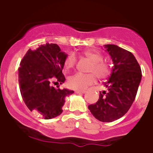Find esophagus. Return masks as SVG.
Wrapping results in <instances>:
<instances>
[{"mask_svg": "<svg viewBox=\"0 0 153 153\" xmlns=\"http://www.w3.org/2000/svg\"><path fill=\"white\" fill-rule=\"evenodd\" d=\"M86 91L85 90H76L75 91V93H78V94H84L85 93Z\"/></svg>", "mask_w": 153, "mask_h": 153, "instance_id": "34e87169", "label": "esophagus"}]
</instances>
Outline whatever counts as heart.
Masks as SVG:
<instances>
[{"label": "heart", "instance_id": "obj_1", "mask_svg": "<svg viewBox=\"0 0 153 153\" xmlns=\"http://www.w3.org/2000/svg\"><path fill=\"white\" fill-rule=\"evenodd\" d=\"M83 55L90 61L91 65L89 72L91 73H76L68 78L67 84L70 89L76 90H83L92 85L98 79H104L111 73V65L109 62L103 61V55L95 50L87 49L83 52ZM76 57L73 53L69 54L66 57L64 66L66 70L73 69L76 65Z\"/></svg>", "mask_w": 153, "mask_h": 153}]
</instances>
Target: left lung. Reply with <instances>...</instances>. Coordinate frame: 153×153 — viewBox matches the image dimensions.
I'll use <instances>...</instances> for the list:
<instances>
[{
  "mask_svg": "<svg viewBox=\"0 0 153 153\" xmlns=\"http://www.w3.org/2000/svg\"><path fill=\"white\" fill-rule=\"evenodd\" d=\"M113 61L112 75L95 104L88 106L96 119L112 122L119 119L132 106L141 79V69L129 51L113 44L105 45Z\"/></svg>",
  "mask_w": 153,
  "mask_h": 153,
  "instance_id": "obj_1",
  "label": "left lung"
}]
</instances>
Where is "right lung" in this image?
<instances>
[{
  "instance_id": "1",
  "label": "right lung",
  "mask_w": 153,
  "mask_h": 153,
  "mask_svg": "<svg viewBox=\"0 0 153 153\" xmlns=\"http://www.w3.org/2000/svg\"><path fill=\"white\" fill-rule=\"evenodd\" d=\"M67 56L56 44L47 43L29 49L20 64L18 81L23 100L31 112H38L45 119L61 115L65 98L74 92L61 89L60 85L52 86L65 81L62 70Z\"/></svg>"
}]
</instances>
